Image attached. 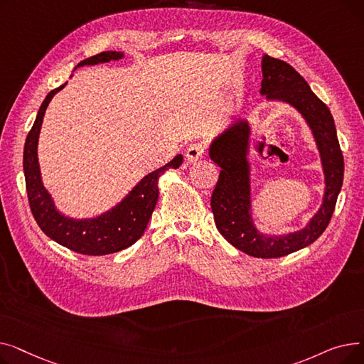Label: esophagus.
<instances>
[{
	"label": "esophagus",
	"mask_w": 364,
	"mask_h": 364,
	"mask_svg": "<svg viewBox=\"0 0 364 364\" xmlns=\"http://www.w3.org/2000/svg\"><path fill=\"white\" fill-rule=\"evenodd\" d=\"M205 151H206V147L203 143H200V141L192 143L186 150V159H187V162H196L205 155Z\"/></svg>",
	"instance_id": "34e87169"
}]
</instances>
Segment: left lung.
<instances>
[{
	"instance_id": "1",
	"label": "left lung",
	"mask_w": 364,
	"mask_h": 364,
	"mask_svg": "<svg viewBox=\"0 0 364 364\" xmlns=\"http://www.w3.org/2000/svg\"><path fill=\"white\" fill-rule=\"evenodd\" d=\"M261 69L259 92L269 100H282L298 109L313 131L326 184L323 203L299 232L284 236L259 233L251 214L250 162L246 159L251 128L247 121L237 119L209 147V158L221 168L211 208L218 232L239 251L255 258H280L311 245L326 230L343 181V156L331 110L307 81L291 65L267 54Z\"/></svg>"
}]
</instances>
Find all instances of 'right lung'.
I'll list each match as a JSON object with an SVG mask.
<instances>
[{
	"instance_id": "obj_1",
	"label": "right lung",
	"mask_w": 364,
	"mask_h": 364,
	"mask_svg": "<svg viewBox=\"0 0 364 364\" xmlns=\"http://www.w3.org/2000/svg\"><path fill=\"white\" fill-rule=\"evenodd\" d=\"M122 57L124 54L119 51H103L88 57L78 66L107 63L110 60H119ZM66 84L68 82L47 94L25 141L23 169L31 211L36 224L50 239L73 252L94 257L119 252L143 236L159 198V177L169 168H178L183 164V156L177 155L162 168L150 172L131 190L121 203L100 217L73 220L62 215L55 209L50 193L41 181L36 147L46 109L53 95L59 92Z\"/></svg>"
}]
</instances>
